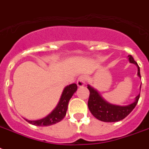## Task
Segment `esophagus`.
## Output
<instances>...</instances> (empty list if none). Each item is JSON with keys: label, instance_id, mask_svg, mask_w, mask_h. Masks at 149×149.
I'll return each instance as SVG.
<instances>
[{"label": "esophagus", "instance_id": "esophagus-1", "mask_svg": "<svg viewBox=\"0 0 149 149\" xmlns=\"http://www.w3.org/2000/svg\"><path fill=\"white\" fill-rule=\"evenodd\" d=\"M86 82V77L83 75V76H80L78 78L77 84L78 86H85Z\"/></svg>", "mask_w": 149, "mask_h": 149}]
</instances>
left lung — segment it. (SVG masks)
Returning <instances> with one entry per match:
<instances>
[{"mask_svg":"<svg viewBox=\"0 0 149 149\" xmlns=\"http://www.w3.org/2000/svg\"><path fill=\"white\" fill-rule=\"evenodd\" d=\"M129 62L137 66L138 76L141 77L139 66L137 63L134 60L131 55L129 56ZM87 88L89 90V97L88 100V107L89 111L97 119L106 123L118 122L125 118L134 109L140 97V94H139L135 97V102L126 106H115L105 101L101 97L100 93L89 85H88Z\"/></svg>","mask_w":149,"mask_h":149,"instance_id":"left-lung-1","label":"left lung"}]
</instances>
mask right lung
Here are the masks:
<instances>
[{
  "label": "right lung",
  "instance_id": "obj_1",
  "mask_svg": "<svg viewBox=\"0 0 149 149\" xmlns=\"http://www.w3.org/2000/svg\"><path fill=\"white\" fill-rule=\"evenodd\" d=\"M77 90V85L76 83H72V84L67 86L63 89L60 102L55 109L50 114L48 115L45 118H41L39 120L31 121L26 119V121H27V123H29L30 124L37 125V126H48V125H54V124L60 122L66 116L69 101Z\"/></svg>",
  "mask_w": 149,
  "mask_h": 149
}]
</instances>
